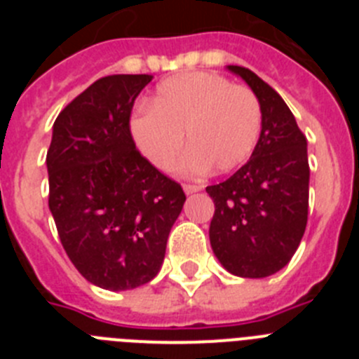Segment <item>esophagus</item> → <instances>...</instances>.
I'll use <instances>...</instances> for the list:
<instances>
[{"mask_svg":"<svg viewBox=\"0 0 359 359\" xmlns=\"http://www.w3.org/2000/svg\"><path fill=\"white\" fill-rule=\"evenodd\" d=\"M201 189V185H194V183H185V185H183V190H185L187 194H194V192H199Z\"/></svg>","mask_w":359,"mask_h":359,"instance_id":"34e87169","label":"esophagus"}]
</instances>
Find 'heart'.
<instances>
[{
  "label": "heart",
  "mask_w": 359,
  "mask_h": 359,
  "mask_svg": "<svg viewBox=\"0 0 359 359\" xmlns=\"http://www.w3.org/2000/svg\"><path fill=\"white\" fill-rule=\"evenodd\" d=\"M147 109L131 120L136 145L161 170H172L185 145V170L230 172L252 156L262 111L246 86L217 73L192 72L161 82Z\"/></svg>",
  "instance_id": "1"
}]
</instances>
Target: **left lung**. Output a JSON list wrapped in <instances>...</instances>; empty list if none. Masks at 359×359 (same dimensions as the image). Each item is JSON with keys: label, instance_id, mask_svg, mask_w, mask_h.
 <instances>
[{"label": "left lung", "instance_id": "left-lung-1", "mask_svg": "<svg viewBox=\"0 0 359 359\" xmlns=\"http://www.w3.org/2000/svg\"><path fill=\"white\" fill-rule=\"evenodd\" d=\"M261 102V136L248 163L219 185L207 187L215 205L210 244L231 275L264 278L297 252L307 224V140L280 95L243 66H226Z\"/></svg>", "mask_w": 359, "mask_h": 359}]
</instances>
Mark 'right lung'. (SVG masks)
Masks as SVG:
<instances>
[{
	"instance_id": "obj_1",
	"label": "right lung",
	"mask_w": 359,
	"mask_h": 359,
	"mask_svg": "<svg viewBox=\"0 0 359 359\" xmlns=\"http://www.w3.org/2000/svg\"><path fill=\"white\" fill-rule=\"evenodd\" d=\"M151 81L152 75L98 79L53 123L46 154L50 212L69 261L102 290H135L156 277L187 199L131 136L133 104Z\"/></svg>"
}]
</instances>
